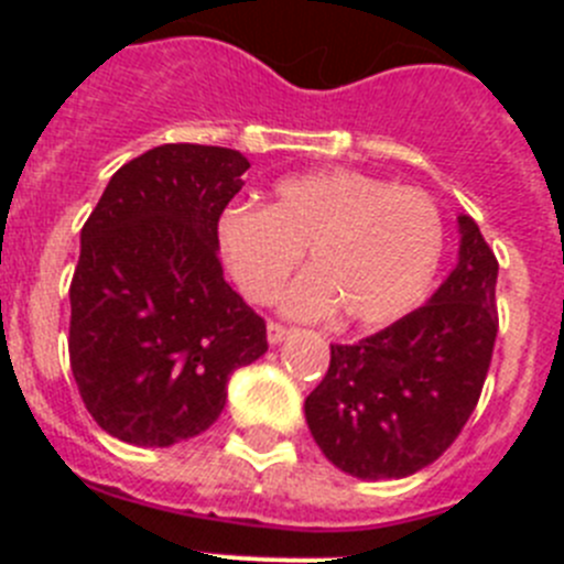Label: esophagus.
<instances>
[{
	"instance_id": "esophagus-1",
	"label": "esophagus",
	"mask_w": 564,
	"mask_h": 564,
	"mask_svg": "<svg viewBox=\"0 0 564 564\" xmlns=\"http://www.w3.org/2000/svg\"><path fill=\"white\" fill-rule=\"evenodd\" d=\"M285 336H288V327H285V325H276V322H268V341L279 344Z\"/></svg>"
}]
</instances>
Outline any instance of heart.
Wrapping results in <instances>:
<instances>
[{"instance_id":"heart-1","label":"heart","mask_w":564,"mask_h":564,"mask_svg":"<svg viewBox=\"0 0 564 564\" xmlns=\"http://www.w3.org/2000/svg\"><path fill=\"white\" fill-rule=\"evenodd\" d=\"M217 242L242 296L257 305L271 302L307 248L311 268L282 293L288 316L341 307L350 325H387L432 288L446 228L421 188L330 166L279 181L271 206H228Z\"/></svg>"}]
</instances>
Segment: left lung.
I'll return each instance as SVG.
<instances>
[{"mask_svg":"<svg viewBox=\"0 0 564 564\" xmlns=\"http://www.w3.org/2000/svg\"><path fill=\"white\" fill-rule=\"evenodd\" d=\"M457 228V265L430 302L358 344H330L327 376L305 398L313 441L347 475H415L475 412L497 338V259L471 217Z\"/></svg>","mask_w":564,"mask_h":564,"instance_id":"left-lung-1","label":"left lung"}]
</instances>
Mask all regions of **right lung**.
Here are the masks:
<instances>
[{"label":"right lung","mask_w":564,"mask_h":564,"mask_svg":"<svg viewBox=\"0 0 564 564\" xmlns=\"http://www.w3.org/2000/svg\"><path fill=\"white\" fill-rule=\"evenodd\" d=\"M251 163L166 143L109 177L69 285V367L104 432L172 446L220 417L234 370L265 356V322L231 291L217 220Z\"/></svg>","instance_id":"add662e5"}]
</instances>
